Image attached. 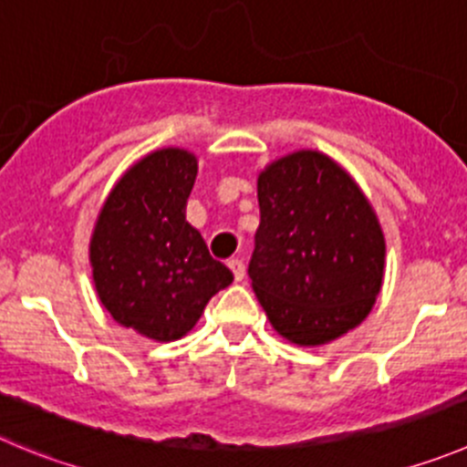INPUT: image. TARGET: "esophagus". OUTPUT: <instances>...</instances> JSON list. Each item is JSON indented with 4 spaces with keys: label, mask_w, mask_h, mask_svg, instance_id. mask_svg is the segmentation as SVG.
<instances>
[{
    "label": "esophagus",
    "mask_w": 467,
    "mask_h": 467,
    "mask_svg": "<svg viewBox=\"0 0 467 467\" xmlns=\"http://www.w3.org/2000/svg\"><path fill=\"white\" fill-rule=\"evenodd\" d=\"M228 267L233 269L234 278H237V281H242L244 274H246V267H244L242 260H239V258H230V260H228Z\"/></svg>",
    "instance_id": "esophagus-1"
}]
</instances>
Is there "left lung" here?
Here are the masks:
<instances>
[{"label": "left lung", "instance_id": "obj_1", "mask_svg": "<svg viewBox=\"0 0 467 467\" xmlns=\"http://www.w3.org/2000/svg\"><path fill=\"white\" fill-rule=\"evenodd\" d=\"M258 202L248 276L274 329L320 346L359 325L380 293L385 237L350 174L297 151L260 174Z\"/></svg>", "mask_w": 467, "mask_h": 467}]
</instances>
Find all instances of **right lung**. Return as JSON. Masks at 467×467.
<instances>
[{
	"mask_svg": "<svg viewBox=\"0 0 467 467\" xmlns=\"http://www.w3.org/2000/svg\"><path fill=\"white\" fill-rule=\"evenodd\" d=\"M198 163L184 150L145 156L117 182L91 237L96 293L119 325L154 341H177L233 272L209 255L186 221Z\"/></svg>",
	"mask_w": 467,
	"mask_h": 467,
	"instance_id": "obj_1",
	"label": "right lung"
}]
</instances>
